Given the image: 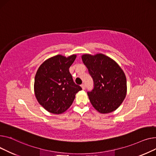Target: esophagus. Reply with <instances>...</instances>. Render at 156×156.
<instances>
[{
	"mask_svg": "<svg viewBox=\"0 0 156 156\" xmlns=\"http://www.w3.org/2000/svg\"><path fill=\"white\" fill-rule=\"evenodd\" d=\"M81 87H82V89H83V90H84V89H86V87H85V85H84V84H82L81 85Z\"/></svg>",
	"mask_w": 156,
	"mask_h": 156,
	"instance_id": "1",
	"label": "esophagus"
}]
</instances>
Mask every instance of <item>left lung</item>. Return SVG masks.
<instances>
[{
  "label": "left lung",
  "instance_id": "obj_1",
  "mask_svg": "<svg viewBox=\"0 0 156 156\" xmlns=\"http://www.w3.org/2000/svg\"><path fill=\"white\" fill-rule=\"evenodd\" d=\"M82 60L94 82V88L87 92L90 103L103 114L114 112L126 94L124 72L113 59L102 53L84 54Z\"/></svg>",
  "mask_w": 156,
  "mask_h": 156
}]
</instances>
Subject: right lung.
Segmentation results:
<instances>
[{"label":"right lung","mask_w":156,"mask_h":156,"mask_svg":"<svg viewBox=\"0 0 156 156\" xmlns=\"http://www.w3.org/2000/svg\"><path fill=\"white\" fill-rule=\"evenodd\" d=\"M76 55H57L45 60L34 77V90L38 103L50 113L61 114L72 105L82 88L75 84L69 68Z\"/></svg>","instance_id":"right-lung-1"}]
</instances>
